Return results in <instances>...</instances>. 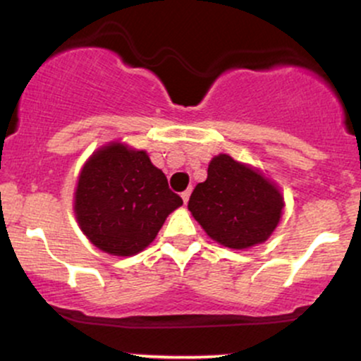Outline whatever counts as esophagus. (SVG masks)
Masks as SVG:
<instances>
[{
    "instance_id": "obj_1",
    "label": "esophagus",
    "mask_w": 361,
    "mask_h": 361,
    "mask_svg": "<svg viewBox=\"0 0 361 361\" xmlns=\"http://www.w3.org/2000/svg\"><path fill=\"white\" fill-rule=\"evenodd\" d=\"M190 195H192V190H185L183 193H181V198H183V202L185 204H188V200H190Z\"/></svg>"
}]
</instances>
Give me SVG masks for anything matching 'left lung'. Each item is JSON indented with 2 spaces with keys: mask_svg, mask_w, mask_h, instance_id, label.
<instances>
[{
  "mask_svg": "<svg viewBox=\"0 0 361 361\" xmlns=\"http://www.w3.org/2000/svg\"><path fill=\"white\" fill-rule=\"evenodd\" d=\"M283 207L279 185L229 154L212 157L207 180L195 186L188 202V210L207 235L231 250L267 241L279 226Z\"/></svg>",
  "mask_w": 361,
  "mask_h": 361,
  "instance_id": "1",
  "label": "left lung"
}]
</instances>
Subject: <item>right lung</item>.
I'll list each match as a JSON object with an SVG mask.
<instances>
[{
    "instance_id": "obj_1",
    "label": "right lung",
    "mask_w": 361,
    "mask_h": 361,
    "mask_svg": "<svg viewBox=\"0 0 361 361\" xmlns=\"http://www.w3.org/2000/svg\"><path fill=\"white\" fill-rule=\"evenodd\" d=\"M183 200L142 149L105 144L82 164L73 210L93 246L114 256H134L156 239Z\"/></svg>"
}]
</instances>
